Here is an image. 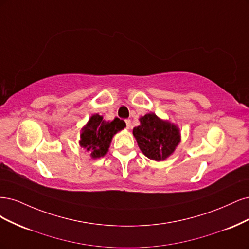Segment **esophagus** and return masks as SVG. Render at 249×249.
Here are the masks:
<instances>
[{"mask_svg":"<svg viewBox=\"0 0 249 249\" xmlns=\"http://www.w3.org/2000/svg\"><path fill=\"white\" fill-rule=\"evenodd\" d=\"M125 123H126V127H127V129H129V128L131 127V121L129 119H127V120H125Z\"/></svg>","mask_w":249,"mask_h":249,"instance_id":"obj_1","label":"esophagus"}]
</instances>
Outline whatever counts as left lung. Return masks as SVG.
<instances>
[{"label":"left lung","mask_w":249,"mask_h":249,"mask_svg":"<svg viewBox=\"0 0 249 249\" xmlns=\"http://www.w3.org/2000/svg\"><path fill=\"white\" fill-rule=\"evenodd\" d=\"M140 121L141 125L133 128V135L142 153L156 161L170 156L180 142L179 128L153 113L142 117Z\"/></svg>","instance_id":"8db88e82"}]
</instances>
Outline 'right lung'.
Returning <instances> with one entry per match:
<instances>
[{"label":"right lung","mask_w":249,"mask_h":249,"mask_svg":"<svg viewBox=\"0 0 249 249\" xmlns=\"http://www.w3.org/2000/svg\"><path fill=\"white\" fill-rule=\"evenodd\" d=\"M126 127L125 122L119 118L107 122L99 115L91 117L88 124L83 128L81 134V146L91 152L93 158H99L107 154L114 134Z\"/></svg>","instance_id":"add662e5"}]
</instances>
